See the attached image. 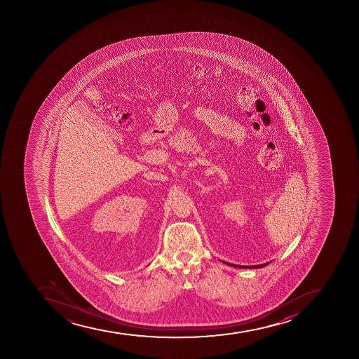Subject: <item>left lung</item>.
I'll list each match as a JSON object with an SVG mask.
<instances>
[{"label":"left lung","mask_w":359,"mask_h":359,"mask_svg":"<svg viewBox=\"0 0 359 359\" xmlns=\"http://www.w3.org/2000/svg\"><path fill=\"white\" fill-rule=\"evenodd\" d=\"M227 265H229V266L233 267H238V269H259V267H264L266 266L267 264H260V265H252V266H242V265H235V264H231V263H226Z\"/></svg>","instance_id":"left-lung-1"}]
</instances>
